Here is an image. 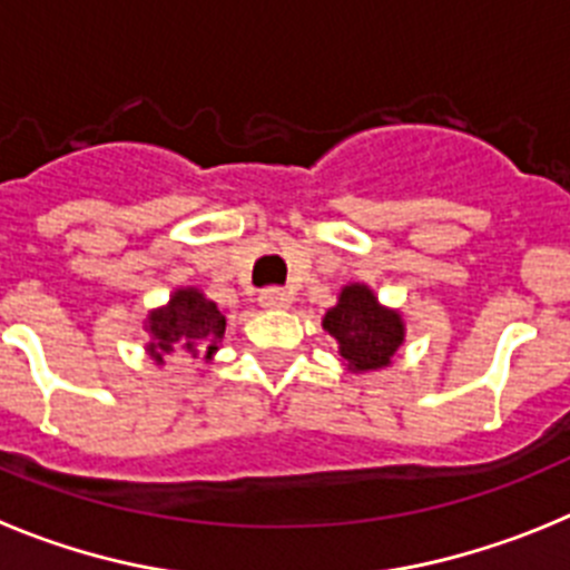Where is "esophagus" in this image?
<instances>
[{
	"mask_svg": "<svg viewBox=\"0 0 570 570\" xmlns=\"http://www.w3.org/2000/svg\"><path fill=\"white\" fill-rule=\"evenodd\" d=\"M258 304L264 306V309H286V306L292 304V297L286 289H278V286H269V289H264L258 295Z\"/></svg>",
	"mask_w": 570,
	"mask_h": 570,
	"instance_id": "esophagus-1",
	"label": "esophagus"
}]
</instances>
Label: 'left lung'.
Here are the masks:
<instances>
[{"label":"left lung","mask_w":570,"mask_h":570,"mask_svg":"<svg viewBox=\"0 0 570 570\" xmlns=\"http://www.w3.org/2000/svg\"><path fill=\"white\" fill-rule=\"evenodd\" d=\"M323 330L337 341L348 372H374L392 363L406 337L400 312L386 309L366 284H348L323 315Z\"/></svg>","instance_id":"1"}]
</instances>
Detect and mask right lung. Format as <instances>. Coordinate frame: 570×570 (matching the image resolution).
<instances>
[{
	"instance_id": "1",
	"label": "right lung",
	"mask_w": 570,
	"mask_h": 570,
	"mask_svg": "<svg viewBox=\"0 0 570 570\" xmlns=\"http://www.w3.org/2000/svg\"><path fill=\"white\" fill-rule=\"evenodd\" d=\"M145 330L150 332V343L145 348L156 363H164L173 352L213 361L227 330V317L209 297H204L202 289L184 286L173 292L170 304L147 315Z\"/></svg>"
}]
</instances>
